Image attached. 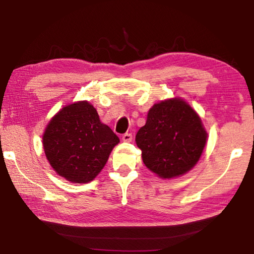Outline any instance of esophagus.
Wrapping results in <instances>:
<instances>
[{
  "label": "esophagus",
  "mask_w": 254,
  "mask_h": 254,
  "mask_svg": "<svg viewBox=\"0 0 254 254\" xmlns=\"http://www.w3.org/2000/svg\"><path fill=\"white\" fill-rule=\"evenodd\" d=\"M122 140L124 141V142H131V141H132V134H131V133H126V134H123Z\"/></svg>",
  "instance_id": "34e87169"
}]
</instances>
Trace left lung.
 Masks as SVG:
<instances>
[{"label": "left lung", "mask_w": 254, "mask_h": 254, "mask_svg": "<svg viewBox=\"0 0 254 254\" xmlns=\"http://www.w3.org/2000/svg\"><path fill=\"white\" fill-rule=\"evenodd\" d=\"M206 141L207 132L199 115L180 97L154 104L135 135L145 167L163 179L179 177L194 168Z\"/></svg>", "instance_id": "8db88e82"}]
</instances>
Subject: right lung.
I'll list each match as a JSON object with an SVG mask.
<instances>
[{"label": "right lung", "instance_id": "add662e5", "mask_svg": "<svg viewBox=\"0 0 254 254\" xmlns=\"http://www.w3.org/2000/svg\"><path fill=\"white\" fill-rule=\"evenodd\" d=\"M119 142L118 135L101 122L96 109L87 101L63 107L51 118L42 135L50 166L60 177L74 184L92 182Z\"/></svg>", "mask_w": 254, "mask_h": 254}]
</instances>
